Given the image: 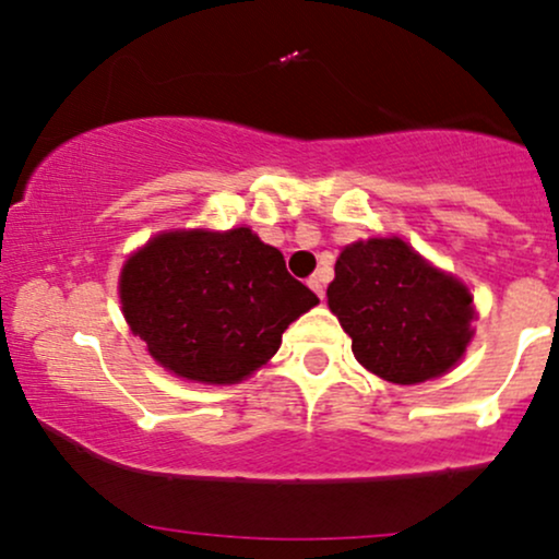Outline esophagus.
<instances>
[{
	"label": "esophagus",
	"instance_id": "esophagus-1",
	"mask_svg": "<svg viewBox=\"0 0 559 559\" xmlns=\"http://www.w3.org/2000/svg\"><path fill=\"white\" fill-rule=\"evenodd\" d=\"M307 286H310L312 292H316L320 299L325 297V278H323V275H320V273H312L310 281H307Z\"/></svg>",
	"mask_w": 559,
	"mask_h": 559
}]
</instances>
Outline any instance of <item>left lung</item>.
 Returning <instances> with one entry per match:
<instances>
[{"label":"left lung","mask_w":559,"mask_h":559,"mask_svg":"<svg viewBox=\"0 0 559 559\" xmlns=\"http://www.w3.org/2000/svg\"><path fill=\"white\" fill-rule=\"evenodd\" d=\"M329 307L357 362L394 383L447 373L473 336L471 292L402 239L349 243L336 260Z\"/></svg>","instance_id":"1"}]
</instances>
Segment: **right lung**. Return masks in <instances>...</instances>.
I'll list each match as a JSON object with an SVG mask.
<instances>
[{"instance_id": "right-lung-1", "label": "right lung", "mask_w": 559, "mask_h": 559, "mask_svg": "<svg viewBox=\"0 0 559 559\" xmlns=\"http://www.w3.org/2000/svg\"><path fill=\"white\" fill-rule=\"evenodd\" d=\"M120 301L131 331L176 376L236 383L278 352L318 297L284 254L249 228L159 234L126 262Z\"/></svg>"}]
</instances>
